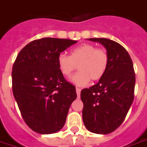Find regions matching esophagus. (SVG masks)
I'll return each instance as SVG.
<instances>
[{"mask_svg":"<svg viewBox=\"0 0 147 147\" xmlns=\"http://www.w3.org/2000/svg\"><path fill=\"white\" fill-rule=\"evenodd\" d=\"M76 94H77V96H80V94L81 89H80V88H76Z\"/></svg>","mask_w":147,"mask_h":147,"instance_id":"obj_1","label":"esophagus"}]
</instances>
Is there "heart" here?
Instances as JSON below:
<instances>
[{
  "label": "heart",
  "instance_id": "b5f03b06",
  "mask_svg": "<svg viewBox=\"0 0 147 147\" xmlns=\"http://www.w3.org/2000/svg\"><path fill=\"white\" fill-rule=\"evenodd\" d=\"M57 63L59 71L66 78L71 77L79 67L80 71L72 77L71 81L79 86H84L90 80L97 81L103 77L107 70L109 55L104 49L83 43L71 49L70 55L59 54Z\"/></svg>",
  "mask_w": 147,
  "mask_h": 147
}]
</instances>
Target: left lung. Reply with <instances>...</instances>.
<instances>
[{
	"mask_svg": "<svg viewBox=\"0 0 147 147\" xmlns=\"http://www.w3.org/2000/svg\"><path fill=\"white\" fill-rule=\"evenodd\" d=\"M102 44L109 55V64L99 82L80 92L84 103V124L89 131L106 134L122 124L134 97L135 73L127 51L115 41L89 38Z\"/></svg>",
	"mask_w": 147,
	"mask_h": 147,
	"instance_id": "obj_1",
	"label": "left lung"
}]
</instances>
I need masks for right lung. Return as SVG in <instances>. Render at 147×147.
I'll list each match as a JSON object with an SVG mask.
<instances>
[{
	"instance_id": "right-lung-1",
	"label": "right lung",
	"mask_w": 147,
	"mask_h": 147,
	"mask_svg": "<svg viewBox=\"0 0 147 147\" xmlns=\"http://www.w3.org/2000/svg\"><path fill=\"white\" fill-rule=\"evenodd\" d=\"M77 41L43 38L28 43L19 52L12 71L13 93L28 126L48 134L63 127L76 87L58 67V55Z\"/></svg>"
}]
</instances>
